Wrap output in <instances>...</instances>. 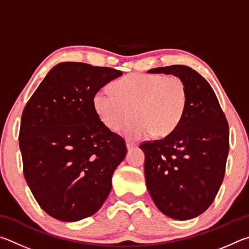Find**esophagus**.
Wrapping results in <instances>:
<instances>
[{"instance_id": "obj_1", "label": "esophagus", "mask_w": 249, "mask_h": 249, "mask_svg": "<svg viewBox=\"0 0 249 249\" xmlns=\"http://www.w3.org/2000/svg\"><path fill=\"white\" fill-rule=\"evenodd\" d=\"M136 143H133V142H131V141H127L125 142V146H127V149L128 150H132L133 147H136Z\"/></svg>"}]
</instances>
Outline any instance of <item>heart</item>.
I'll return each mask as SVG.
<instances>
[{
	"mask_svg": "<svg viewBox=\"0 0 249 249\" xmlns=\"http://www.w3.org/2000/svg\"><path fill=\"white\" fill-rule=\"evenodd\" d=\"M112 91L99 89L93 97L99 120L118 131L136 117L124 134L130 140H141L153 133L164 138L175 131L185 115L188 93L178 76L132 73L112 84Z\"/></svg>",
	"mask_w": 249,
	"mask_h": 249,
	"instance_id": "1",
	"label": "heart"
}]
</instances>
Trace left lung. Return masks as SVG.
Segmentation results:
<instances>
[{"mask_svg":"<svg viewBox=\"0 0 249 249\" xmlns=\"http://www.w3.org/2000/svg\"><path fill=\"white\" fill-rule=\"evenodd\" d=\"M173 74L187 87L185 115L175 131L140 145L146 188L159 210L172 219L190 220L211 206L223 181L229 154V124L214 90L186 65L151 69Z\"/></svg>","mask_w":249,"mask_h":249,"instance_id":"8db88e82","label":"left lung"}]
</instances>
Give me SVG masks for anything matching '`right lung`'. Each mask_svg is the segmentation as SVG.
<instances>
[{"mask_svg":"<svg viewBox=\"0 0 249 249\" xmlns=\"http://www.w3.org/2000/svg\"><path fill=\"white\" fill-rule=\"evenodd\" d=\"M121 75L111 68L59 63L26 105L19 131L25 179L42 210L56 220L95 214L110 193L127 147L99 120L93 97Z\"/></svg>","mask_w":249,"mask_h":249,"instance_id":"add662e5","label":"right lung"}]
</instances>
